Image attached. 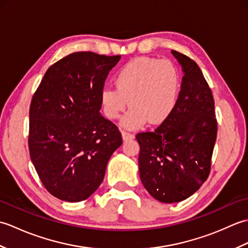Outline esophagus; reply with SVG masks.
Masks as SVG:
<instances>
[{
  "label": "esophagus",
  "mask_w": 248,
  "mask_h": 248,
  "mask_svg": "<svg viewBox=\"0 0 248 248\" xmlns=\"http://www.w3.org/2000/svg\"><path fill=\"white\" fill-rule=\"evenodd\" d=\"M121 135H123V139H124V140H132V139H134V136H135V134H134V133L128 132V131H121Z\"/></svg>",
  "instance_id": "obj_1"
}]
</instances>
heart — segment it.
<instances>
[{
  "label": "heart",
  "mask_w": 248,
  "mask_h": 248,
  "mask_svg": "<svg viewBox=\"0 0 248 248\" xmlns=\"http://www.w3.org/2000/svg\"><path fill=\"white\" fill-rule=\"evenodd\" d=\"M114 87H104L100 101L104 115L121 120L124 128L135 129L149 120L151 124L164 121L175 107L179 92V73L171 62L139 57L127 62L116 73Z\"/></svg>",
  "instance_id": "b5f03b06"
}]
</instances>
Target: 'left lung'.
<instances>
[{"label":"left lung","instance_id":"left-lung-1","mask_svg":"<svg viewBox=\"0 0 248 248\" xmlns=\"http://www.w3.org/2000/svg\"><path fill=\"white\" fill-rule=\"evenodd\" d=\"M184 76L170 116L155 131L138 133L140 176L161 202H179L198 191L211 170L217 135L214 99L198 65L171 50Z\"/></svg>","mask_w":248,"mask_h":248}]
</instances>
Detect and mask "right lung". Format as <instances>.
<instances>
[{"instance_id":"1","label":"right lung","mask_w":248,"mask_h":248,"mask_svg":"<svg viewBox=\"0 0 248 248\" xmlns=\"http://www.w3.org/2000/svg\"><path fill=\"white\" fill-rule=\"evenodd\" d=\"M120 55L76 52L52 65L30 107L29 149L51 195L68 202L87 199L102 183L121 133L100 114V93Z\"/></svg>"}]
</instances>
